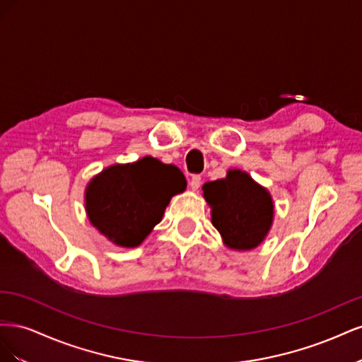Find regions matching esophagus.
I'll use <instances>...</instances> for the list:
<instances>
[{
    "label": "esophagus",
    "instance_id": "obj_1",
    "mask_svg": "<svg viewBox=\"0 0 362 362\" xmlns=\"http://www.w3.org/2000/svg\"><path fill=\"white\" fill-rule=\"evenodd\" d=\"M201 184H202V178L199 177V175H193L192 180H190V182H189L190 189H192L193 192H198V190H199V187H201Z\"/></svg>",
    "mask_w": 362,
    "mask_h": 362
}]
</instances>
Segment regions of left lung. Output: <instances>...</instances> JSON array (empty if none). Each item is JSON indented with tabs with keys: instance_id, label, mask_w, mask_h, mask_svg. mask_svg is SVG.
Returning a JSON list of instances; mask_svg holds the SVG:
<instances>
[{
	"instance_id": "obj_1",
	"label": "left lung",
	"mask_w": 362,
	"mask_h": 362,
	"mask_svg": "<svg viewBox=\"0 0 362 362\" xmlns=\"http://www.w3.org/2000/svg\"><path fill=\"white\" fill-rule=\"evenodd\" d=\"M211 223L231 250H252L264 242L275 216L272 194L250 175L229 169L226 177L202 185Z\"/></svg>"
}]
</instances>
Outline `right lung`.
Segmentation results:
<instances>
[{
	"label": "right lung",
	"mask_w": 362,
	"mask_h": 362,
	"mask_svg": "<svg viewBox=\"0 0 362 362\" xmlns=\"http://www.w3.org/2000/svg\"><path fill=\"white\" fill-rule=\"evenodd\" d=\"M187 187L182 172L154 157L112 164L84 193L89 222L119 247H137L161 222L172 196Z\"/></svg>",
	"instance_id": "add662e5"
}]
</instances>
